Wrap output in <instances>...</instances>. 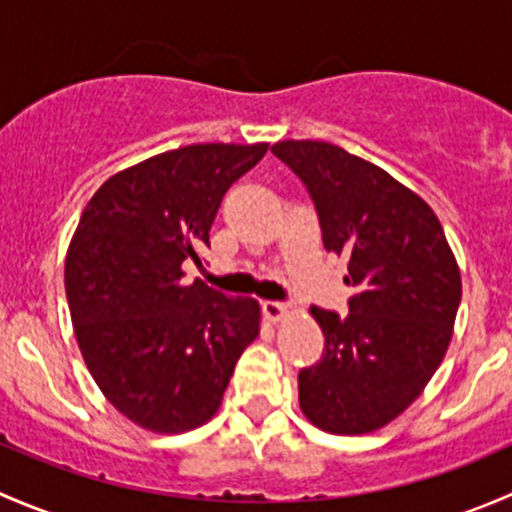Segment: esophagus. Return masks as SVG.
<instances>
[{
	"label": "esophagus",
	"instance_id": "34e87169",
	"mask_svg": "<svg viewBox=\"0 0 512 512\" xmlns=\"http://www.w3.org/2000/svg\"><path fill=\"white\" fill-rule=\"evenodd\" d=\"M262 312H265V317L270 319V322H282V319L287 317V307L282 302H272V299H267V302H262Z\"/></svg>",
	"mask_w": 512,
	"mask_h": 512
}]
</instances>
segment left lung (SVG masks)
I'll list each match as a JSON object with an SVG mask.
<instances>
[{
    "instance_id": "1",
    "label": "left lung",
    "mask_w": 512,
    "mask_h": 512,
    "mask_svg": "<svg viewBox=\"0 0 512 512\" xmlns=\"http://www.w3.org/2000/svg\"><path fill=\"white\" fill-rule=\"evenodd\" d=\"M322 240L347 257L349 314L312 307L324 356L299 371V409L317 428L361 436L421 396L441 366L461 304V270L431 205L384 168L327 141H280Z\"/></svg>"
}]
</instances>
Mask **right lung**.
Returning <instances> with one entry per match:
<instances>
[{"label": "right lung", "instance_id": "1", "mask_svg": "<svg viewBox=\"0 0 512 512\" xmlns=\"http://www.w3.org/2000/svg\"><path fill=\"white\" fill-rule=\"evenodd\" d=\"M270 143H198L106 180L69 242L64 285L86 369L128 421L183 433L218 414L260 302L183 282L203 260L223 195Z\"/></svg>", "mask_w": 512, "mask_h": 512}]
</instances>
